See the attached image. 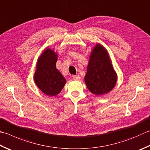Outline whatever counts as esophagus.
<instances>
[{"instance_id":"34e87169","label":"esophagus","mask_w":150,"mask_h":150,"mask_svg":"<svg viewBox=\"0 0 150 150\" xmlns=\"http://www.w3.org/2000/svg\"><path fill=\"white\" fill-rule=\"evenodd\" d=\"M72 78H73V80H79L80 79V76L79 75H74L72 76Z\"/></svg>"}]
</instances>
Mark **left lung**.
<instances>
[{
  "label": "left lung",
  "mask_w": 150,
  "mask_h": 150,
  "mask_svg": "<svg viewBox=\"0 0 150 150\" xmlns=\"http://www.w3.org/2000/svg\"><path fill=\"white\" fill-rule=\"evenodd\" d=\"M85 83L91 93L103 95L114 88L117 75L107 50L97 43L90 52Z\"/></svg>",
  "instance_id": "left-lung-1"
}]
</instances>
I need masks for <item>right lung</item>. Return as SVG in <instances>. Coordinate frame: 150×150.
<instances>
[{
    "mask_svg": "<svg viewBox=\"0 0 150 150\" xmlns=\"http://www.w3.org/2000/svg\"><path fill=\"white\" fill-rule=\"evenodd\" d=\"M57 52L46 47L39 56L34 75V81L38 89L47 96H56L67 83L65 78L56 69Z\"/></svg>",
    "mask_w": 150,
    "mask_h": 150,
    "instance_id": "right-lung-1",
    "label": "right lung"
}]
</instances>
